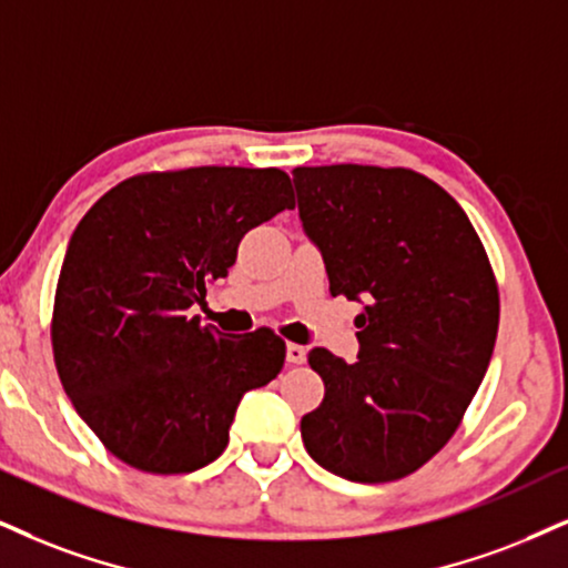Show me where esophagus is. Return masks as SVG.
I'll use <instances>...</instances> for the list:
<instances>
[{
  "label": "esophagus",
  "instance_id": "obj_1",
  "mask_svg": "<svg viewBox=\"0 0 568 568\" xmlns=\"http://www.w3.org/2000/svg\"><path fill=\"white\" fill-rule=\"evenodd\" d=\"M305 353L307 349L303 347V345H295V342H290V345H286V361L290 363H305Z\"/></svg>",
  "mask_w": 568,
  "mask_h": 568
}]
</instances>
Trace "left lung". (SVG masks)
<instances>
[{"mask_svg": "<svg viewBox=\"0 0 568 568\" xmlns=\"http://www.w3.org/2000/svg\"><path fill=\"white\" fill-rule=\"evenodd\" d=\"M292 176L328 292L363 303L358 361L307 353L326 395L300 422L305 450L342 479H403L443 450L487 374L500 318L487 252L464 207L408 168Z\"/></svg>", "mask_w": 568, "mask_h": 568, "instance_id": "left-lung-1", "label": "left lung"}]
</instances>
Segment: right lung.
<instances>
[{
  "mask_svg": "<svg viewBox=\"0 0 568 568\" xmlns=\"http://www.w3.org/2000/svg\"><path fill=\"white\" fill-rule=\"evenodd\" d=\"M295 207L278 168H186L125 179L68 242L54 292V366L115 458L150 474L213 464L244 392L286 347L271 328L223 334L189 316L229 276L250 229Z\"/></svg>",
  "mask_w": 568,
  "mask_h": 568,
  "instance_id": "1",
  "label": "right lung"
}]
</instances>
